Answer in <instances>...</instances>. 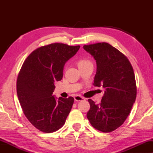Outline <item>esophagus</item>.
<instances>
[{"label": "esophagus", "mask_w": 153, "mask_h": 153, "mask_svg": "<svg viewBox=\"0 0 153 153\" xmlns=\"http://www.w3.org/2000/svg\"><path fill=\"white\" fill-rule=\"evenodd\" d=\"M85 99L83 97H81L80 95H75L74 96V100L76 102L82 101V100H84Z\"/></svg>", "instance_id": "obj_1"}]
</instances>
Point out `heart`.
<instances>
[{"label": "heart", "mask_w": 153, "mask_h": 153, "mask_svg": "<svg viewBox=\"0 0 153 153\" xmlns=\"http://www.w3.org/2000/svg\"><path fill=\"white\" fill-rule=\"evenodd\" d=\"M88 62H91L88 60L87 59H80L78 62V65H85L86 63H88Z\"/></svg>", "instance_id": "heart-1"}]
</instances>
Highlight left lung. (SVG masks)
Listing matches in <instances>:
<instances>
[{"label":"left lung","mask_w":153,"mask_h":153,"mask_svg":"<svg viewBox=\"0 0 153 153\" xmlns=\"http://www.w3.org/2000/svg\"><path fill=\"white\" fill-rule=\"evenodd\" d=\"M97 64L93 85L102 86L101 103L89 99L87 118L92 126L102 132H111L123 124L137 97L133 68L128 58L106 42L84 45Z\"/></svg>","instance_id":"obj_1"}]
</instances>
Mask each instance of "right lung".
I'll return each instance as SVG.
<instances>
[{"instance_id": "add662e5", "label": "right lung", "mask_w": 153, "mask_h": 153, "mask_svg": "<svg viewBox=\"0 0 153 153\" xmlns=\"http://www.w3.org/2000/svg\"><path fill=\"white\" fill-rule=\"evenodd\" d=\"M80 46L53 43L37 48L22 65L16 81V92L23 112L35 127L45 133L63 126L72 109L74 98L53 95L54 82L63 76L65 62Z\"/></svg>"}]
</instances>
